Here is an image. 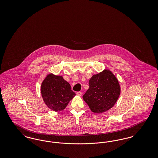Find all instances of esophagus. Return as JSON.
<instances>
[{"mask_svg":"<svg viewBox=\"0 0 158 158\" xmlns=\"http://www.w3.org/2000/svg\"><path fill=\"white\" fill-rule=\"evenodd\" d=\"M82 93L81 92H80V91L76 92V94H77L78 96H81V95H82Z\"/></svg>","mask_w":158,"mask_h":158,"instance_id":"34e87169","label":"esophagus"}]
</instances>
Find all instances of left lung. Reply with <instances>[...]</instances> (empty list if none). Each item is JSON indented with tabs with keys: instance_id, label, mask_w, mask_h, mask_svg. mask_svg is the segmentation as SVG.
<instances>
[{
	"instance_id": "8db88e82",
	"label": "left lung",
	"mask_w": 158,
	"mask_h": 158,
	"mask_svg": "<svg viewBox=\"0 0 158 158\" xmlns=\"http://www.w3.org/2000/svg\"><path fill=\"white\" fill-rule=\"evenodd\" d=\"M89 85L83 99L94 113H104L111 108L120 94L119 82L108 70L92 76Z\"/></svg>"
}]
</instances>
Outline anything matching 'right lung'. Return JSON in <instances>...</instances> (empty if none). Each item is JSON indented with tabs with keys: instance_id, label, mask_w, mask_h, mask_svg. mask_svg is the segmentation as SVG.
<instances>
[{
	"instance_id": "right-lung-1",
	"label": "right lung",
	"mask_w": 158,
	"mask_h": 158,
	"mask_svg": "<svg viewBox=\"0 0 158 158\" xmlns=\"http://www.w3.org/2000/svg\"><path fill=\"white\" fill-rule=\"evenodd\" d=\"M41 92L45 104L54 111L63 110L76 95L62 76L52 73L47 76L43 81Z\"/></svg>"
}]
</instances>
